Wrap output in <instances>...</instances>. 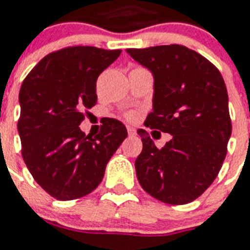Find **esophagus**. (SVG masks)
<instances>
[{
    "mask_svg": "<svg viewBox=\"0 0 250 250\" xmlns=\"http://www.w3.org/2000/svg\"><path fill=\"white\" fill-rule=\"evenodd\" d=\"M127 132H128L129 135H135V132H136V129L133 128V127H131V125H127Z\"/></svg>",
    "mask_w": 250,
    "mask_h": 250,
    "instance_id": "34e87169",
    "label": "esophagus"
}]
</instances>
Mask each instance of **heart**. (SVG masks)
I'll list each match as a JSON object with an SVG mask.
<instances>
[{"mask_svg":"<svg viewBox=\"0 0 250 250\" xmlns=\"http://www.w3.org/2000/svg\"><path fill=\"white\" fill-rule=\"evenodd\" d=\"M133 117V114H128V118H132Z\"/></svg>","mask_w":250,"mask_h":250,"instance_id":"heart-1","label":"heart"}]
</instances>
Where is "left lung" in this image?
<instances>
[{"mask_svg":"<svg viewBox=\"0 0 250 250\" xmlns=\"http://www.w3.org/2000/svg\"><path fill=\"white\" fill-rule=\"evenodd\" d=\"M125 52L152 72L153 111L145 125L171 135L158 149L139 129L143 150L137 180L157 200L184 205L217 178L231 137L229 94L221 72L205 57L183 45H158Z\"/></svg>","mask_w":250,"mask_h":250,"instance_id":"obj_1","label":"left lung"}]
</instances>
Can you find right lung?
Returning a JSON list of instances; mask_svg holds the SVG:
<instances>
[{"instance_id": "add662e5", "label": "right lung", "mask_w": 250, "mask_h": 250, "mask_svg": "<svg viewBox=\"0 0 250 250\" xmlns=\"http://www.w3.org/2000/svg\"><path fill=\"white\" fill-rule=\"evenodd\" d=\"M122 50L71 46L44 57L19 92L18 132L21 156L37 184L60 201L89 194L127 137L122 122L109 119L94 137L80 129L84 110L97 102L98 75Z\"/></svg>"}]
</instances>
